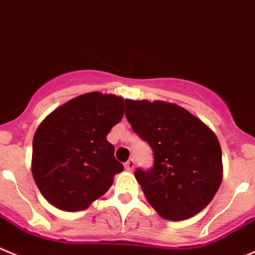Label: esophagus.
<instances>
[{
  "mask_svg": "<svg viewBox=\"0 0 255 255\" xmlns=\"http://www.w3.org/2000/svg\"><path fill=\"white\" fill-rule=\"evenodd\" d=\"M134 166H135V163H134V160H132V158H130V160H128L127 162H126V165H125V168L127 171H133L134 170Z\"/></svg>",
  "mask_w": 255,
  "mask_h": 255,
  "instance_id": "esophagus-1",
  "label": "esophagus"
}]
</instances>
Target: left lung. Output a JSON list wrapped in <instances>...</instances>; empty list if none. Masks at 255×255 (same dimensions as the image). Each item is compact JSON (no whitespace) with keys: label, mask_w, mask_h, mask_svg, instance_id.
I'll use <instances>...</instances> for the list:
<instances>
[{"label":"left lung","mask_w":255,"mask_h":255,"mask_svg":"<svg viewBox=\"0 0 255 255\" xmlns=\"http://www.w3.org/2000/svg\"><path fill=\"white\" fill-rule=\"evenodd\" d=\"M126 117L153 149V167L134 172L152 208L173 221L204 210L223 180L215 133L189 111L163 101L127 99Z\"/></svg>","instance_id":"obj_1"}]
</instances>
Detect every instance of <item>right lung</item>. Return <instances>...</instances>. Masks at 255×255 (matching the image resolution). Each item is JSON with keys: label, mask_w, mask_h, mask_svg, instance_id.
Returning a JSON list of instances; mask_svg holds the SVG:
<instances>
[{"label": "right lung", "mask_w": 255, "mask_h": 255, "mask_svg": "<svg viewBox=\"0 0 255 255\" xmlns=\"http://www.w3.org/2000/svg\"><path fill=\"white\" fill-rule=\"evenodd\" d=\"M127 99L85 93L52 111L32 141V176L42 196L64 211H80L106 194L123 165L107 141Z\"/></svg>", "instance_id": "add662e5"}]
</instances>
